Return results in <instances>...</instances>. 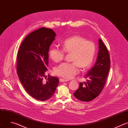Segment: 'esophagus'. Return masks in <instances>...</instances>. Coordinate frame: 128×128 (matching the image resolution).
I'll return each mask as SVG.
<instances>
[{"mask_svg": "<svg viewBox=\"0 0 128 128\" xmlns=\"http://www.w3.org/2000/svg\"><path fill=\"white\" fill-rule=\"evenodd\" d=\"M60 82H68V81L66 80L63 79H60Z\"/></svg>", "mask_w": 128, "mask_h": 128, "instance_id": "1", "label": "esophagus"}]
</instances>
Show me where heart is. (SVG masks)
I'll list each match as a JSON object with an SVG mask.
<instances>
[{"label":"heart","mask_w":128,"mask_h":128,"mask_svg":"<svg viewBox=\"0 0 128 128\" xmlns=\"http://www.w3.org/2000/svg\"><path fill=\"white\" fill-rule=\"evenodd\" d=\"M62 48L51 47L49 56L53 61L58 62L64 58V52L72 54V63H62L54 70L56 75L64 79L73 78L79 72V68L82 70H88L94 62L96 52L95 44L81 36L74 35L66 39L62 44Z\"/></svg>","instance_id":"obj_1"}]
</instances>
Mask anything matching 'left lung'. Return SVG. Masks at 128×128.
<instances>
[{
  "label": "left lung",
  "mask_w": 128,
  "mask_h": 128,
  "mask_svg": "<svg viewBox=\"0 0 128 128\" xmlns=\"http://www.w3.org/2000/svg\"><path fill=\"white\" fill-rule=\"evenodd\" d=\"M99 51L94 66L84 76L86 81L80 83L79 88L74 93L78 99L90 101L103 90L110 66V56L106 47L99 39Z\"/></svg>",
  "instance_id": "obj_1"
}]
</instances>
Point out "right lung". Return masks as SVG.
<instances>
[{
    "instance_id": "add662e5",
    "label": "right lung",
    "mask_w": 128,
    "mask_h": 128,
    "mask_svg": "<svg viewBox=\"0 0 128 128\" xmlns=\"http://www.w3.org/2000/svg\"><path fill=\"white\" fill-rule=\"evenodd\" d=\"M56 34L51 29L43 27L26 36L22 42L17 56L16 72L20 82L27 93L40 101L49 99L54 94L59 80L48 76L46 72L48 66L49 47Z\"/></svg>"
}]
</instances>
